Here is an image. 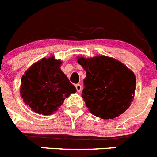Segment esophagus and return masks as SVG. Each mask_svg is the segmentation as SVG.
<instances>
[{"label":"esophagus","instance_id":"obj_1","mask_svg":"<svg viewBox=\"0 0 157 157\" xmlns=\"http://www.w3.org/2000/svg\"><path fill=\"white\" fill-rule=\"evenodd\" d=\"M75 88H76V90H77L78 92H80L82 90V86L80 85V84H76Z\"/></svg>","mask_w":157,"mask_h":157}]
</instances>
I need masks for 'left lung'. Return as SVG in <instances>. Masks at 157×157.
Returning <instances> with one entry per match:
<instances>
[{
    "instance_id": "1",
    "label": "left lung",
    "mask_w": 157,
    "mask_h": 157,
    "mask_svg": "<svg viewBox=\"0 0 157 157\" xmlns=\"http://www.w3.org/2000/svg\"><path fill=\"white\" fill-rule=\"evenodd\" d=\"M84 68L82 97L90 112L101 119H113L130 106L136 89L134 73L115 59L98 56L78 57Z\"/></svg>"
}]
</instances>
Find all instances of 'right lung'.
Instances as JSON below:
<instances>
[{"label":"right lung","instance_id":"add662e5","mask_svg":"<svg viewBox=\"0 0 157 157\" xmlns=\"http://www.w3.org/2000/svg\"><path fill=\"white\" fill-rule=\"evenodd\" d=\"M61 64V60L54 56L43 58L31 66L21 78L20 92L23 101L36 113H54L66 98L76 92L75 86L60 69Z\"/></svg>","mask_w":157,"mask_h":157}]
</instances>
